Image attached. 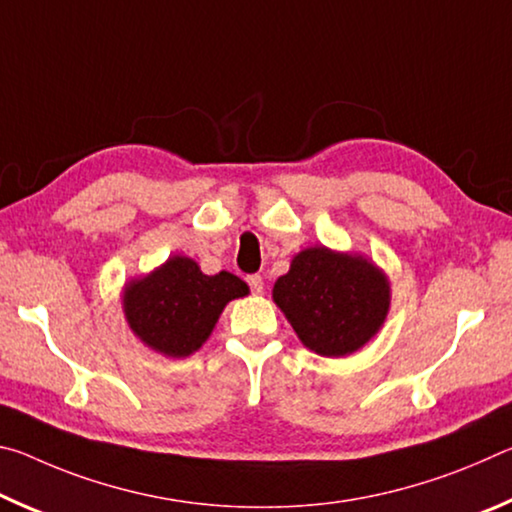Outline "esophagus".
<instances>
[{
    "mask_svg": "<svg viewBox=\"0 0 512 512\" xmlns=\"http://www.w3.org/2000/svg\"><path fill=\"white\" fill-rule=\"evenodd\" d=\"M246 282H248V287H250V291H253V293H262L264 291V277L259 275V273L248 275Z\"/></svg>",
    "mask_w": 512,
    "mask_h": 512,
    "instance_id": "34e87169",
    "label": "esophagus"
}]
</instances>
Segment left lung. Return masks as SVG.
Here are the masks:
<instances>
[{
  "mask_svg": "<svg viewBox=\"0 0 512 512\" xmlns=\"http://www.w3.org/2000/svg\"><path fill=\"white\" fill-rule=\"evenodd\" d=\"M273 300L309 350L345 357L377 334L391 293L386 275L368 259L316 246L293 257Z\"/></svg>",
  "mask_w": 512,
  "mask_h": 512,
  "instance_id": "left-lung-1",
  "label": "left lung"
}]
</instances>
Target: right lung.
Listing matches in <instances>:
<instances>
[{
	"label": "right lung",
	"mask_w": 512,
	"mask_h": 512,
	"mask_svg": "<svg viewBox=\"0 0 512 512\" xmlns=\"http://www.w3.org/2000/svg\"><path fill=\"white\" fill-rule=\"evenodd\" d=\"M246 293V282L237 275H205L194 259L176 255L144 280L128 284L124 311L149 348L187 357L207 341L223 307Z\"/></svg>",
	"instance_id": "right-lung-1"
}]
</instances>
